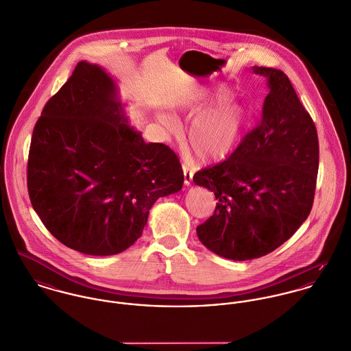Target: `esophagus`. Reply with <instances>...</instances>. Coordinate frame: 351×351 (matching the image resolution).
<instances>
[{"instance_id": "obj_1", "label": "esophagus", "mask_w": 351, "mask_h": 351, "mask_svg": "<svg viewBox=\"0 0 351 351\" xmlns=\"http://www.w3.org/2000/svg\"><path fill=\"white\" fill-rule=\"evenodd\" d=\"M182 170H184V182L185 185H191L192 180H193V171L191 170L189 165L182 163Z\"/></svg>"}]
</instances>
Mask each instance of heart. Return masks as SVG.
Returning <instances> with one entry per match:
<instances>
[{
	"label": "heart",
	"mask_w": 351,
	"mask_h": 351,
	"mask_svg": "<svg viewBox=\"0 0 351 351\" xmlns=\"http://www.w3.org/2000/svg\"><path fill=\"white\" fill-rule=\"evenodd\" d=\"M230 99V93L220 89L204 102L181 108L184 114L196 116L189 128L188 141L191 149L200 159L217 160L227 156L237 147L242 136L246 113L239 105L228 104ZM158 120L171 134L180 130L178 120L169 113H159Z\"/></svg>",
	"instance_id": "1"
}]
</instances>
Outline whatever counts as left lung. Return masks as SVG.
<instances>
[{
    "mask_svg": "<svg viewBox=\"0 0 351 351\" xmlns=\"http://www.w3.org/2000/svg\"><path fill=\"white\" fill-rule=\"evenodd\" d=\"M252 71L269 88L261 123L226 160L193 176L217 200L197 237L234 261L263 256L299 230L312 209L319 169L316 127L287 74L258 66Z\"/></svg>",
    "mask_w": 351,
    "mask_h": 351,
    "instance_id": "left-lung-1",
    "label": "left lung"
}]
</instances>
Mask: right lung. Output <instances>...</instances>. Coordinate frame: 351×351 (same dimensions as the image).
I'll return each mask as SVG.
<instances>
[{
  "instance_id": "right-lung-1",
  "label": "right lung",
  "mask_w": 351,
  "mask_h": 351,
  "mask_svg": "<svg viewBox=\"0 0 351 351\" xmlns=\"http://www.w3.org/2000/svg\"><path fill=\"white\" fill-rule=\"evenodd\" d=\"M117 93L102 67L78 62L45 105L29 147L35 212L60 243L88 255L127 250L154 202L184 185L178 156L130 127Z\"/></svg>"
}]
</instances>
